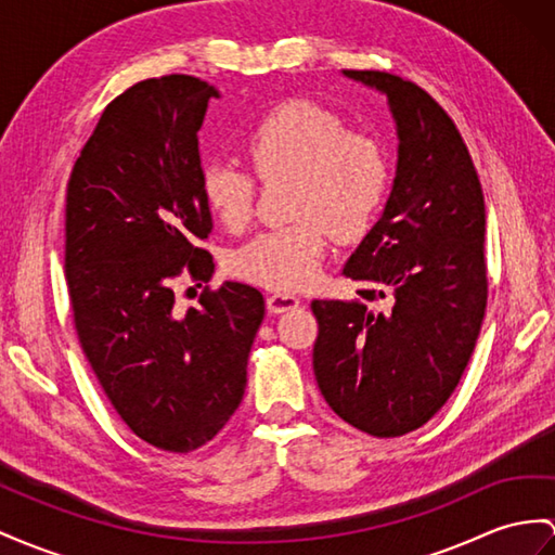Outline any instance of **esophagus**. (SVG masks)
Wrapping results in <instances>:
<instances>
[{"label": "esophagus", "instance_id": "1", "mask_svg": "<svg viewBox=\"0 0 555 555\" xmlns=\"http://www.w3.org/2000/svg\"><path fill=\"white\" fill-rule=\"evenodd\" d=\"M297 305H300V297L293 293H272L267 297V309L272 311V314H283V311H291Z\"/></svg>", "mask_w": 555, "mask_h": 555}]
</instances>
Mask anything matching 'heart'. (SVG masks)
<instances>
[{"mask_svg":"<svg viewBox=\"0 0 555 555\" xmlns=\"http://www.w3.org/2000/svg\"><path fill=\"white\" fill-rule=\"evenodd\" d=\"M244 156L262 182L288 180L286 216L293 220L253 236L230 258L238 279L274 291L311 286L331 234L337 241L363 236L389 188L385 147L309 101L283 103L262 117L244 140ZM202 190L227 230L238 232L250 222L255 180L246 170L210 164Z\"/></svg>","mask_w":555,"mask_h":555,"instance_id":"heart-1","label":"heart"}]
</instances>
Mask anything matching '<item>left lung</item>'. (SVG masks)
<instances>
[{"label":"left lung","mask_w":555,"mask_h":555,"mask_svg":"<svg viewBox=\"0 0 555 555\" xmlns=\"http://www.w3.org/2000/svg\"><path fill=\"white\" fill-rule=\"evenodd\" d=\"M387 95L399 164L385 212L345 264L361 300H314L317 385L337 417L377 438L420 429L472 359L488 302L486 202L457 126L417 83L345 69ZM387 299L389 310L370 302Z\"/></svg>","instance_id":"left-lung-1"}]
</instances>
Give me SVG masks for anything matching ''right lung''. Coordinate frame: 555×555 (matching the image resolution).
<instances>
[{"label":"right lung","mask_w":555,"mask_h":555,"mask_svg":"<svg viewBox=\"0 0 555 555\" xmlns=\"http://www.w3.org/2000/svg\"><path fill=\"white\" fill-rule=\"evenodd\" d=\"M220 93L190 75L112 101L67 182L65 279L75 331L126 426L166 452L206 446L246 391L264 297L246 283L176 305L182 272L208 283L212 230L198 129ZM192 291V288H190Z\"/></svg>","instance_id":"right-lung-1"}]
</instances>
